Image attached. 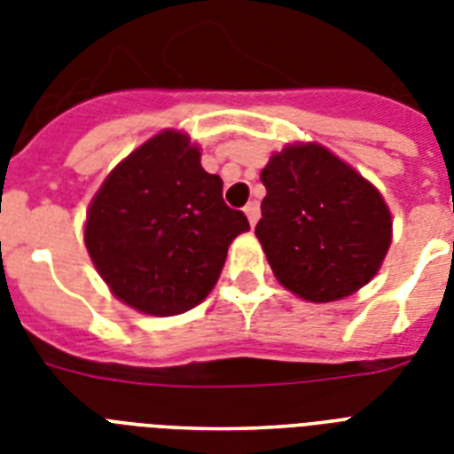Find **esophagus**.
Wrapping results in <instances>:
<instances>
[{
    "label": "esophagus",
    "mask_w": 454,
    "mask_h": 454,
    "mask_svg": "<svg viewBox=\"0 0 454 454\" xmlns=\"http://www.w3.org/2000/svg\"><path fill=\"white\" fill-rule=\"evenodd\" d=\"M245 214H247L249 226L254 228L256 221H259V202H249V205L245 207Z\"/></svg>",
    "instance_id": "obj_1"
}]
</instances>
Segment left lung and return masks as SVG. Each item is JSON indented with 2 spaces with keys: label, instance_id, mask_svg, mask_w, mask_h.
Here are the masks:
<instances>
[{
  "label": "left lung",
  "instance_id": "obj_1",
  "mask_svg": "<svg viewBox=\"0 0 454 454\" xmlns=\"http://www.w3.org/2000/svg\"><path fill=\"white\" fill-rule=\"evenodd\" d=\"M256 238L278 283L303 301H339L381 269L391 209L365 176L320 144H290L262 169Z\"/></svg>",
  "mask_w": 454,
  "mask_h": 454
}]
</instances>
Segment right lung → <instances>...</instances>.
I'll use <instances>...</instances> for the list:
<instances>
[{
	"instance_id": "obj_1",
	"label": "right lung",
	"mask_w": 454,
	"mask_h": 454,
	"mask_svg": "<svg viewBox=\"0 0 454 454\" xmlns=\"http://www.w3.org/2000/svg\"><path fill=\"white\" fill-rule=\"evenodd\" d=\"M198 144L164 129L110 171L91 200L84 245L117 299L145 316H178L214 290L249 221L221 198Z\"/></svg>"
}]
</instances>
